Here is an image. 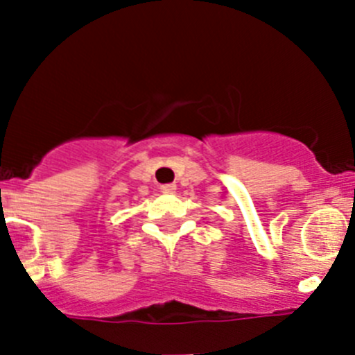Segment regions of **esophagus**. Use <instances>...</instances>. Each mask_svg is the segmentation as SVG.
<instances>
[{
    "instance_id": "34e87169",
    "label": "esophagus",
    "mask_w": 355,
    "mask_h": 355,
    "mask_svg": "<svg viewBox=\"0 0 355 355\" xmlns=\"http://www.w3.org/2000/svg\"><path fill=\"white\" fill-rule=\"evenodd\" d=\"M159 192H162V193H174L175 192V184H163V187L159 188Z\"/></svg>"
}]
</instances>
